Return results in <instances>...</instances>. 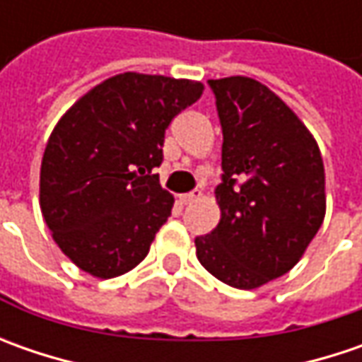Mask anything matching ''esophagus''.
<instances>
[{
    "instance_id": "34e87169",
    "label": "esophagus",
    "mask_w": 362,
    "mask_h": 362,
    "mask_svg": "<svg viewBox=\"0 0 362 362\" xmlns=\"http://www.w3.org/2000/svg\"><path fill=\"white\" fill-rule=\"evenodd\" d=\"M202 197V191L199 189H195V191H191V193H183V195H179V202L181 205H189V203L197 202Z\"/></svg>"
}]
</instances>
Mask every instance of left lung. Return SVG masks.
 Instances as JSON below:
<instances>
[{
    "label": "left lung",
    "instance_id": "1",
    "mask_svg": "<svg viewBox=\"0 0 362 362\" xmlns=\"http://www.w3.org/2000/svg\"><path fill=\"white\" fill-rule=\"evenodd\" d=\"M221 145L217 228L195 238L197 259L223 284L252 290L296 266L320 230L325 165L308 129L264 84L207 80Z\"/></svg>",
    "mask_w": 362,
    "mask_h": 362
}]
</instances>
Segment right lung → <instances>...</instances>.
<instances>
[{"mask_svg": "<svg viewBox=\"0 0 362 362\" xmlns=\"http://www.w3.org/2000/svg\"><path fill=\"white\" fill-rule=\"evenodd\" d=\"M202 82L124 72L72 106L42 159L40 207L66 256L96 278L139 266L171 216L173 195L153 169L165 131Z\"/></svg>", "mask_w": 362, "mask_h": 362, "instance_id": "add662e5", "label": "right lung"}]
</instances>
